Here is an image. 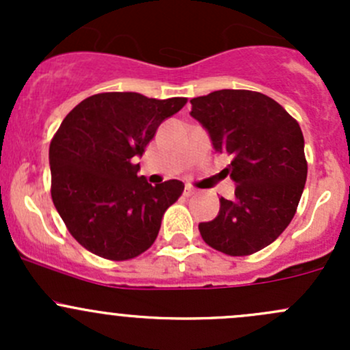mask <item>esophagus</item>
<instances>
[{"label": "esophagus", "mask_w": 350, "mask_h": 350, "mask_svg": "<svg viewBox=\"0 0 350 350\" xmlns=\"http://www.w3.org/2000/svg\"><path fill=\"white\" fill-rule=\"evenodd\" d=\"M196 193L195 188H191V186H186L185 188V196H193Z\"/></svg>", "instance_id": "1"}]
</instances>
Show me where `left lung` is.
<instances>
[{
	"label": "left lung",
	"instance_id": "obj_1",
	"mask_svg": "<svg viewBox=\"0 0 350 350\" xmlns=\"http://www.w3.org/2000/svg\"><path fill=\"white\" fill-rule=\"evenodd\" d=\"M191 116L232 157L224 171L235 183L234 200L220 198L217 218L198 225L201 237L227 256H250L295 217L308 172L301 129L273 98L247 90L193 98Z\"/></svg>",
	"mask_w": 350,
	"mask_h": 350
}]
</instances>
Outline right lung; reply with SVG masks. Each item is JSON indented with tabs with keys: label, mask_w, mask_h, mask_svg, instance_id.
Returning <instances> with one entry per match:
<instances>
[{
	"label": "right lung",
	"mask_w": 350,
	"mask_h": 350,
	"mask_svg": "<svg viewBox=\"0 0 350 350\" xmlns=\"http://www.w3.org/2000/svg\"><path fill=\"white\" fill-rule=\"evenodd\" d=\"M188 98L98 93L62 120L49 149L51 195L69 234L109 260L140 256L157 239L164 211L183 195L178 179L149 185L137 176L159 125Z\"/></svg>",
	"instance_id": "add662e5"
}]
</instances>
